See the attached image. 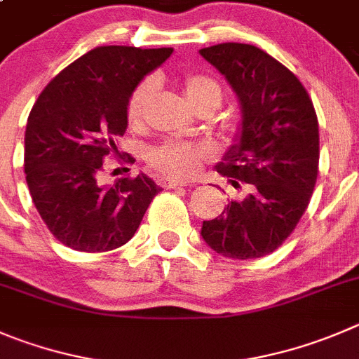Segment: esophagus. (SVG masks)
<instances>
[{
  "instance_id": "1",
  "label": "esophagus",
  "mask_w": 359,
  "mask_h": 359,
  "mask_svg": "<svg viewBox=\"0 0 359 359\" xmlns=\"http://www.w3.org/2000/svg\"><path fill=\"white\" fill-rule=\"evenodd\" d=\"M159 184L164 187V189H175V187H180L184 186L182 182H179V180H173V179H166V177H163V179H159Z\"/></svg>"
}]
</instances>
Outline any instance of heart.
<instances>
[{
    "label": "heart",
    "instance_id": "b5f03b06",
    "mask_svg": "<svg viewBox=\"0 0 359 359\" xmlns=\"http://www.w3.org/2000/svg\"><path fill=\"white\" fill-rule=\"evenodd\" d=\"M182 92L191 108L196 111H210L219 108L223 93L216 79L207 74L191 72L182 79ZM156 81L147 78L130 92L127 100V120L130 123H140L145 113L147 104L152 97ZM212 157V149L209 145L184 140H166L149 152V164L157 172L172 177L175 180H186L195 177L202 170L203 163Z\"/></svg>",
    "mask_w": 359,
    "mask_h": 359
}]
</instances>
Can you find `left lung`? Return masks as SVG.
Returning <instances> with one entry per match:
<instances>
[{
  "mask_svg": "<svg viewBox=\"0 0 359 359\" xmlns=\"http://www.w3.org/2000/svg\"><path fill=\"white\" fill-rule=\"evenodd\" d=\"M219 70L243 109V130L217 172L246 189L202 237L229 259H260L285 243L310 203L319 173V122L306 88L278 60L250 43L200 49Z\"/></svg>",
  "mask_w": 359,
  "mask_h": 359,
  "instance_id": "1",
  "label": "left lung"
}]
</instances>
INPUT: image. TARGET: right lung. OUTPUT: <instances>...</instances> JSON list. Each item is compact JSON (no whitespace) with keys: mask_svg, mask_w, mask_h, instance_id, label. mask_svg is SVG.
Here are the masks:
<instances>
[{"mask_svg":"<svg viewBox=\"0 0 359 359\" xmlns=\"http://www.w3.org/2000/svg\"><path fill=\"white\" fill-rule=\"evenodd\" d=\"M172 53L100 46L65 67L33 104L25 134L26 182L42 221L65 246L86 253L123 246L161 191L143 173L111 187L99 186L97 177L127 129L130 92Z\"/></svg>","mask_w":359,"mask_h":359,"instance_id":"right-lung-1","label":"right lung"}]
</instances>
